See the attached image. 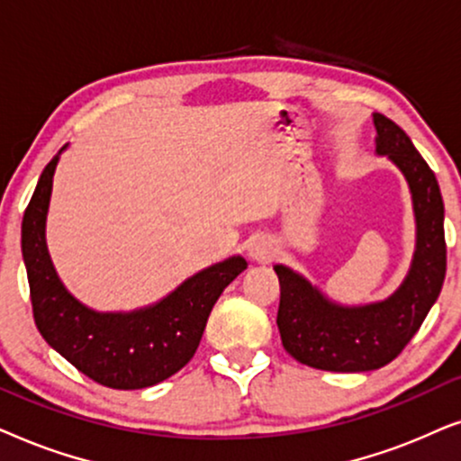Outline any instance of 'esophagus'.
Instances as JSON below:
<instances>
[{
    "label": "esophagus",
    "instance_id": "obj_1",
    "mask_svg": "<svg viewBox=\"0 0 461 461\" xmlns=\"http://www.w3.org/2000/svg\"><path fill=\"white\" fill-rule=\"evenodd\" d=\"M249 255L253 257L255 261H269L276 255V249L272 242L266 240V238H259V240H255L253 244H250Z\"/></svg>",
    "mask_w": 461,
    "mask_h": 461
}]
</instances>
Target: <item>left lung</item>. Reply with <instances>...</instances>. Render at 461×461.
Masks as SVG:
<instances>
[{
	"label": "left lung",
	"instance_id": "left-lung-1",
	"mask_svg": "<svg viewBox=\"0 0 461 461\" xmlns=\"http://www.w3.org/2000/svg\"><path fill=\"white\" fill-rule=\"evenodd\" d=\"M373 122L377 153L402 170L411 187L417 249L401 288L385 302L360 308L330 303L293 269L274 267L280 280L276 324L282 346L302 365L322 371L360 373L392 363L426 321L447 272L445 204L437 176L401 126L382 113Z\"/></svg>",
	"mask_w": 461,
	"mask_h": 461
}]
</instances>
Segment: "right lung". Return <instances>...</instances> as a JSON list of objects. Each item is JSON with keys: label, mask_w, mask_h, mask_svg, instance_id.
Instances as JSON below:
<instances>
[{"label": "right lung", "mask_w": 461, "mask_h": 461, "mask_svg": "<svg viewBox=\"0 0 461 461\" xmlns=\"http://www.w3.org/2000/svg\"><path fill=\"white\" fill-rule=\"evenodd\" d=\"M59 156L41 173L23 217V259L31 305L41 337L92 382L113 390L156 385L194 358L212 305L247 269L231 257L202 269L151 308L98 314L73 299L59 280L46 247V214Z\"/></svg>", "instance_id": "obj_1"}]
</instances>
